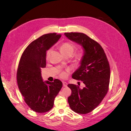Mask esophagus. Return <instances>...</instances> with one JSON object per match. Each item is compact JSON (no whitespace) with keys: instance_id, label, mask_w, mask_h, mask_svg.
I'll use <instances>...</instances> for the list:
<instances>
[{"instance_id":"34e87169","label":"esophagus","mask_w":131,"mask_h":131,"mask_svg":"<svg viewBox=\"0 0 131 131\" xmlns=\"http://www.w3.org/2000/svg\"><path fill=\"white\" fill-rule=\"evenodd\" d=\"M63 86H65V87L67 86V83H66V82H63Z\"/></svg>"}]
</instances>
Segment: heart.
Wrapping results in <instances>:
<instances>
[{"instance_id":"heart-1","label":"heart","mask_w":131,"mask_h":131,"mask_svg":"<svg viewBox=\"0 0 131 131\" xmlns=\"http://www.w3.org/2000/svg\"><path fill=\"white\" fill-rule=\"evenodd\" d=\"M75 49V45L70 42H64L60 44L59 46V49L60 52L64 54L65 56L68 57L71 56L74 52ZM51 52V50H48L46 53V59H48L49 57L50 54ZM85 56V52L83 50H80L77 52L72 57V60L75 63L79 64L83 61ZM68 70L61 71L60 73V77L61 78L65 79L67 76Z\"/></svg>"}]
</instances>
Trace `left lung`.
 Instances as JSON below:
<instances>
[{
    "label": "left lung",
    "instance_id": "left-lung-1",
    "mask_svg": "<svg viewBox=\"0 0 131 131\" xmlns=\"http://www.w3.org/2000/svg\"><path fill=\"white\" fill-rule=\"evenodd\" d=\"M65 35L82 45L85 51L81 66L72 75L73 79L82 81L85 86L81 89L75 84L67 86L72 91L68 98L70 108L75 113L86 114L98 106L108 92L111 77L109 64L101 45L86 34L66 32Z\"/></svg>",
    "mask_w": 131,
    "mask_h": 131
}]
</instances>
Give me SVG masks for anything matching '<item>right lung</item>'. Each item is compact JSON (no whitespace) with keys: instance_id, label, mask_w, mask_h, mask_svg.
I'll return each mask as SVG.
<instances>
[{"instance_id":"obj_1","label":"right lung","mask_w":131,"mask_h":131,"mask_svg":"<svg viewBox=\"0 0 131 131\" xmlns=\"http://www.w3.org/2000/svg\"><path fill=\"white\" fill-rule=\"evenodd\" d=\"M61 36L56 33L43 34L28 45L20 58L16 74L18 87L27 105L37 113L51 110L63 86L58 79L43 82L41 73V68L46 66V51Z\"/></svg>"}]
</instances>
